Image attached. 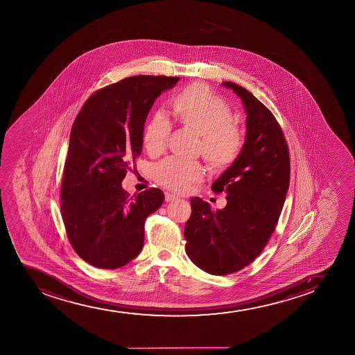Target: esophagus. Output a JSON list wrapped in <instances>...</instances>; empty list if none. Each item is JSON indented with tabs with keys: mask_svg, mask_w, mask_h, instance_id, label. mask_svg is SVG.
<instances>
[{
	"mask_svg": "<svg viewBox=\"0 0 355 355\" xmlns=\"http://www.w3.org/2000/svg\"><path fill=\"white\" fill-rule=\"evenodd\" d=\"M178 199V196H174V194H171V193H166L164 194V200L167 201V202H171V201H174V200Z\"/></svg>",
	"mask_w": 355,
	"mask_h": 355,
	"instance_id": "esophagus-1",
	"label": "esophagus"
}]
</instances>
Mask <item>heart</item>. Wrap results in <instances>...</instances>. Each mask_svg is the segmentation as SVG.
Here are the masks:
<instances>
[{
  "label": "heart",
  "instance_id": "obj_1",
  "mask_svg": "<svg viewBox=\"0 0 355 355\" xmlns=\"http://www.w3.org/2000/svg\"><path fill=\"white\" fill-rule=\"evenodd\" d=\"M176 121L200 135L199 151L213 171L231 167L241 154L244 136L232 122L231 107L224 98L205 84H193L180 91L171 102ZM171 124L163 114H156L143 131V146L156 155L166 147ZM204 175L198 162H184L169 157L154 167L156 182L174 192L187 191L193 182Z\"/></svg>",
  "mask_w": 355,
  "mask_h": 355
}]
</instances>
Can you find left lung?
<instances>
[{
    "instance_id": "8db88e82",
    "label": "left lung",
    "mask_w": 355,
    "mask_h": 355,
    "mask_svg": "<svg viewBox=\"0 0 355 355\" xmlns=\"http://www.w3.org/2000/svg\"><path fill=\"white\" fill-rule=\"evenodd\" d=\"M223 85L244 104V147L212 184L213 192L226 194L227 205L214 212L208 202L193 198L184 226L188 257L216 276L244 269L261 254L277 225L290 181L289 149L272 112L241 85Z\"/></svg>"
}]
</instances>
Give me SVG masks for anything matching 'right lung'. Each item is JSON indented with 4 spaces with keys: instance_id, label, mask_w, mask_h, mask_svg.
Segmentation results:
<instances>
[{
    "instance_id": "obj_1",
    "label": "right lung",
    "mask_w": 355,
    "mask_h": 355,
    "mask_svg": "<svg viewBox=\"0 0 355 355\" xmlns=\"http://www.w3.org/2000/svg\"><path fill=\"white\" fill-rule=\"evenodd\" d=\"M180 78L134 76L96 91L69 135L62 174V220L78 256L99 269H119L139 256L144 221L164 201L159 188L130 196L122 181L143 146L148 112Z\"/></svg>"
}]
</instances>
